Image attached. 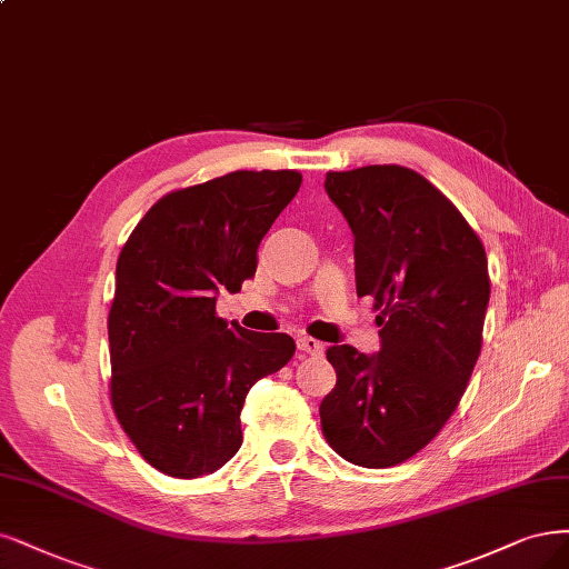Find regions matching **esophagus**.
Instances as JSON below:
<instances>
[{
	"label": "esophagus",
	"instance_id": "esophagus-1",
	"mask_svg": "<svg viewBox=\"0 0 569 569\" xmlns=\"http://www.w3.org/2000/svg\"><path fill=\"white\" fill-rule=\"evenodd\" d=\"M297 346H299V350L308 352V356H320V352H325V343L318 341V339H312V337H301L297 341Z\"/></svg>",
	"mask_w": 569,
	"mask_h": 569
}]
</instances>
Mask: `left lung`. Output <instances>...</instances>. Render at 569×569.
Returning <instances> with one entry per match:
<instances>
[{"mask_svg": "<svg viewBox=\"0 0 569 569\" xmlns=\"http://www.w3.org/2000/svg\"><path fill=\"white\" fill-rule=\"evenodd\" d=\"M325 190L356 234L358 297L379 310L381 350L327 348L337 386L320 405L322 433L350 463L398 466L440 433L473 375L489 303L485 247L415 169L329 171Z\"/></svg>", "mask_w": 569, "mask_h": 569, "instance_id": "obj_1", "label": "left lung"}]
</instances>
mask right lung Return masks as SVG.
<instances>
[{
    "mask_svg": "<svg viewBox=\"0 0 569 569\" xmlns=\"http://www.w3.org/2000/svg\"><path fill=\"white\" fill-rule=\"evenodd\" d=\"M301 173L230 171L167 192L117 259L108 316L110 402L158 471L192 480L238 455L249 388L297 350L282 331L219 318L217 291H240L257 249L301 188Z\"/></svg>",
    "mask_w": 569,
    "mask_h": 569,
    "instance_id": "add662e5",
    "label": "right lung"
}]
</instances>
